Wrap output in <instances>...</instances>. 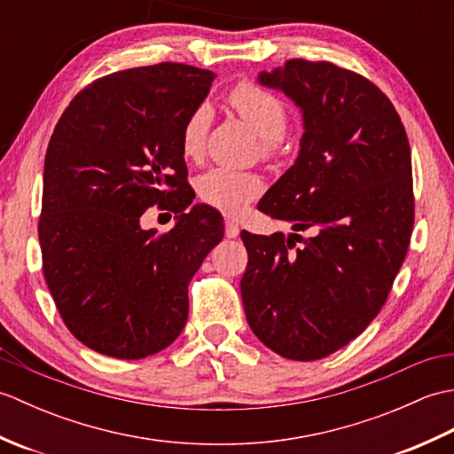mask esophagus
<instances>
[{
	"label": "esophagus",
	"instance_id": "34e87169",
	"mask_svg": "<svg viewBox=\"0 0 454 454\" xmlns=\"http://www.w3.org/2000/svg\"><path fill=\"white\" fill-rule=\"evenodd\" d=\"M224 234H226V238H238V234H239L238 222L226 218V222H224Z\"/></svg>",
	"mask_w": 454,
	"mask_h": 454
}]
</instances>
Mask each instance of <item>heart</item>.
<instances>
[{
  "instance_id": "b5f03b06",
  "label": "heart",
  "mask_w": 454,
  "mask_h": 454,
  "mask_svg": "<svg viewBox=\"0 0 454 454\" xmlns=\"http://www.w3.org/2000/svg\"><path fill=\"white\" fill-rule=\"evenodd\" d=\"M230 105L263 140V153H273L288 124L285 103L271 91L255 83H238L230 93ZM210 127L208 107L192 111L181 130V148L185 158H199L205 150ZM263 189V183L254 173L230 168H212L197 179V192L207 205L228 215H236Z\"/></svg>"
}]
</instances>
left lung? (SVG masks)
Listing matches in <instances>:
<instances>
[{
  "mask_svg": "<svg viewBox=\"0 0 454 454\" xmlns=\"http://www.w3.org/2000/svg\"><path fill=\"white\" fill-rule=\"evenodd\" d=\"M302 113L301 150L257 208L294 232H242V301L257 340L316 361L355 340L387 302L413 228L411 156L390 99L330 62L288 60L257 75Z\"/></svg>",
  "mask_w": 454,
  "mask_h": 454,
  "instance_id": "1",
  "label": "left lung"
}]
</instances>
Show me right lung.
Listing matches in <instances>:
<instances>
[{
	"label": "right lung",
	"instance_id": "add662e5",
	"mask_svg": "<svg viewBox=\"0 0 454 454\" xmlns=\"http://www.w3.org/2000/svg\"><path fill=\"white\" fill-rule=\"evenodd\" d=\"M215 74L163 62L93 82L48 142L38 242L67 330L114 359H144L177 340L187 286L224 236L216 208L192 205L181 130ZM153 204L176 212L169 233L139 226Z\"/></svg>",
	"mask_w": 454,
	"mask_h": 454
}]
</instances>
